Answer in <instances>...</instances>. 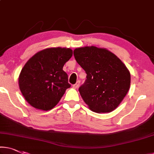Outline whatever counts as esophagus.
<instances>
[{"mask_svg": "<svg viewBox=\"0 0 154 154\" xmlns=\"http://www.w3.org/2000/svg\"><path fill=\"white\" fill-rule=\"evenodd\" d=\"M79 85H80V81H78L76 83L74 84V85H73V87H74V89H76V88H78V87H79Z\"/></svg>", "mask_w": 154, "mask_h": 154, "instance_id": "1", "label": "esophagus"}]
</instances>
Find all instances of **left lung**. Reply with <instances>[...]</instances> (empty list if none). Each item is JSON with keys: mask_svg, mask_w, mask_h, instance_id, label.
Wrapping results in <instances>:
<instances>
[{"mask_svg": "<svg viewBox=\"0 0 154 154\" xmlns=\"http://www.w3.org/2000/svg\"><path fill=\"white\" fill-rule=\"evenodd\" d=\"M74 55L87 74L79 92L89 108L97 113L116 109L127 95L131 82V75L125 64L107 49L94 46L75 49Z\"/></svg>", "mask_w": 154, "mask_h": 154, "instance_id": "1", "label": "left lung"}]
</instances>
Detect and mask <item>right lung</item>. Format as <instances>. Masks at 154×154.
Listing matches in <instances>:
<instances>
[{
  "label": "right lung",
  "mask_w": 154,
  "mask_h": 154,
  "mask_svg": "<svg viewBox=\"0 0 154 154\" xmlns=\"http://www.w3.org/2000/svg\"><path fill=\"white\" fill-rule=\"evenodd\" d=\"M72 55L69 48H47L26 63L20 72L18 84L30 105L47 111L57 105L66 89L71 87L63 67Z\"/></svg>",
  "instance_id": "add662e5"
}]
</instances>
